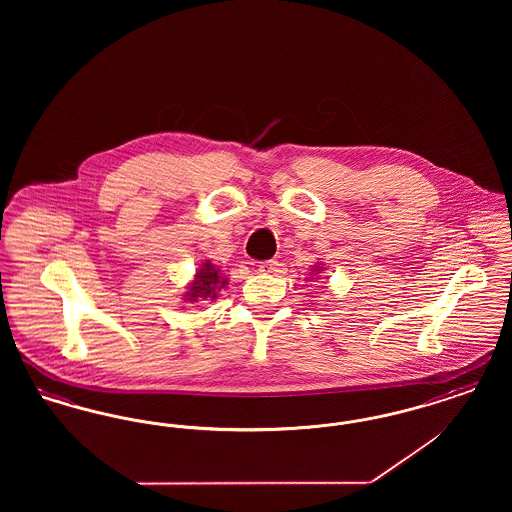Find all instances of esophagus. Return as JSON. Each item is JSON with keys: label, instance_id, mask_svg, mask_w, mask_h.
Segmentation results:
<instances>
[{"label": "esophagus", "instance_id": "1", "mask_svg": "<svg viewBox=\"0 0 512 512\" xmlns=\"http://www.w3.org/2000/svg\"><path fill=\"white\" fill-rule=\"evenodd\" d=\"M276 268H278V261H276V259H268V261L259 263V270H261V272H265V274L276 272Z\"/></svg>", "mask_w": 512, "mask_h": 512}]
</instances>
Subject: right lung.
<instances>
[{"mask_svg":"<svg viewBox=\"0 0 512 512\" xmlns=\"http://www.w3.org/2000/svg\"><path fill=\"white\" fill-rule=\"evenodd\" d=\"M224 280L219 276V270L211 267V263H205L203 268H199L197 276H195L194 284L190 286L188 292V301H199V299H207V297H217V290L222 288Z\"/></svg>","mask_w":512,"mask_h":512,"instance_id":"right-lung-1","label":"right lung"}]
</instances>
